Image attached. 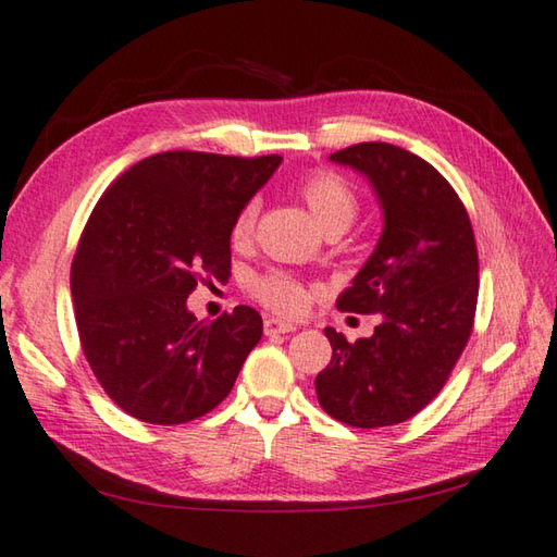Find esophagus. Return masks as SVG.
Wrapping results in <instances>:
<instances>
[{
	"label": "esophagus",
	"mask_w": 557,
	"mask_h": 557,
	"mask_svg": "<svg viewBox=\"0 0 557 557\" xmlns=\"http://www.w3.org/2000/svg\"><path fill=\"white\" fill-rule=\"evenodd\" d=\"M295 324L290 322H281V320H274V317H269V320H264V334L267 336H278V334H290L295 332Z\"/></svg>",
	"instance_id": "1"
}]
</instances>
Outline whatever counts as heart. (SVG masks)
Returning a JSON list of instances; mask_svg holds the SVG:
<instances>
[{
    "label": "heart",
    "mask_w": 557,
    "mask_h": 557,
    "mask_svg": "<svg viewBox=\"0 0 557 557\" xmlns=\"http://www.w3.org/2000/svg\"><path fill=\"white\" fill-rule=\"evenodd\" d=\"M300 195L308 201L317 223H320L326 233L346 231L348 225L356 221L360 209L354 185H350L342 173H336V170H312V173L300 183ZM257 213V199H249L243 203V209L237 211L231 225L233 245L243 247L249 243V237L255 233ZM247 290L257 302H262L264 308L278 314H298L305 310V305H308V288L290 274H283V271H264V274L252 276L247 283Z\"/></svg>",
    "instance_id": "b5f03b06"
}]
</instances>
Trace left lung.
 Wrapping results in <instances>:
<instances>
[{
    "instance_id": "obj_1",
    "label": "left lung",
    "mask_w": 557,
    "mask_h": 557,
    "mask_svg": "<svg viewBox=\"0 0 557 557\" xmlns=\"http://www.w3.org/2000/svg\"><path fill=\"white\" fill-rule=\"evenodd\" d=\"M370 177L384 231L336 308L380 314L370 338L348 344L332 326V362L317 374L324 411L350 428L404 423L445 387L473 332L479 249L467 207L423 158L368 141L329 156Z\"/></svg>"
}]
</instances>
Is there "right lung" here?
Returning <instances> with one entry per match:
<instances>
[{"mask_svg":"<svg viewBox=\"0 0 557 557\" xmlns=\"http://www.w3.org/2000/svg\"><path fill=\"white\" fill-rule=\"evenodd\" d=\"M281 156L165 151L122 173L90 211L72 262L78 342L106 394L151 425H183L231 394L262 338L247 305L199 322L197 283L228 281L231 225Z\"/></svg>","mask_w":557,"mask_h":557,"instance_id":"1","label":"right lung"}]
</instances>
